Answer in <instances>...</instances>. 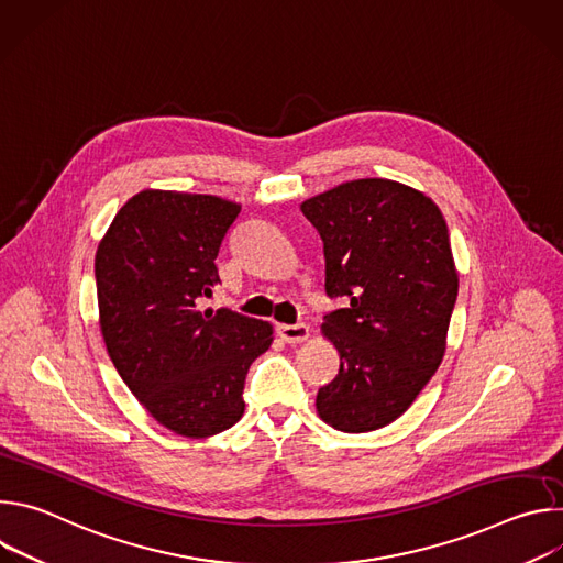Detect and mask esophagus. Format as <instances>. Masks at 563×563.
I'll return each instance as SVG.
<instances>
[{
  "mask_svg": "<svg viewBox=\"0 0 563 563\" xmlns=\"http://www.w3.org/2000/svg\"><path fill=\"white\" fill-rule=\"evenodd\" d=\"M276 332L285 343H305L309 339V328L302 325V323H298V325H278Z\"/></svg>",
  "mask_w": 563,
  "mask_h": 563,
  "instance_id": "1",
  "label": "esophagus"
}]
</instances>
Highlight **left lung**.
Wrapping results in <instances>:
<instances>
[{
  "mask_svg": "<svg viewBox=\"0 0 563 563\" xmlns=\"http://www.w3.org/2000/svg\"><path fill=\"white\" fill-rule=\"evenodd\" d=\"M323 238L325 291L347 307L325 316L341 354L316 412L341 432H372L404 415L445 354L459 274L441 209L385 178L343 183L300 205Z\"/></svg>",
  "mask_w": 563,
  "mask_h": 563,
  "instance_id": "obj_1",
  "label": "left lung"
}]
</instances>
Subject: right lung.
Listing matches in <instances>:
<instances>
[{"label": "right lung", "mask_w": 563, "mask_h": 563, "mask_svg": "<svg viewBox=\"0 0 563 563\" xmlns=\"http://www.w3.org/2000/svg\"><path fill=\"white\" fill-rule=\"evenodd\" d=\"M238 213L218 196L144 189L96 254L100 330L118 374L159 426L189 439L240 421L250 365L274 341L267 320L202 309Z\"/></svg>", "instance_id": "right-lung-1"}]
</instances>
